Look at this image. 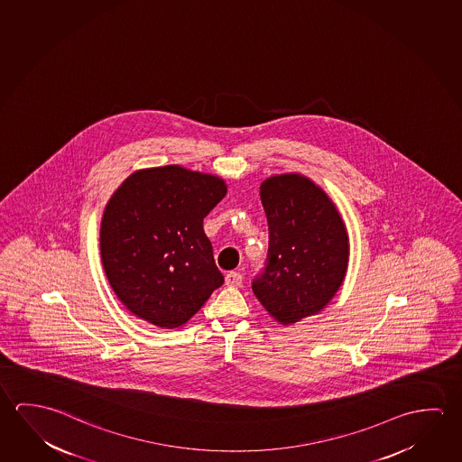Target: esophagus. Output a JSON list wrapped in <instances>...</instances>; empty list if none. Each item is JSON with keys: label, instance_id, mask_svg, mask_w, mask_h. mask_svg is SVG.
I'll use <instances>...</instances> for the list:
<instances>
[{"label": "esophagus", "instance_id": "esophagus-1", "mask_svg": "<svg viewBox=\"0 0 462 462\" xmlns=\"http://www.w3.org/2000/svg\"><path fill=\"white\" fill-rule=\"evenodd\" d=\"M243 282V275L240 273H228L226 275V283H227L228 287H240Z\"/></svg>", "mask_w": 462, "mask_h": 462}]
</instances>
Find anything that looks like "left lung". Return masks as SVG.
I'll return each mask as SVG.
<instances>
[{
  "mask_svg": "<svg viewBox=\"0 0 462 462\" xmlns=\"http://www.w3.org/2000/svg\"><path fill=\"white\" fill-rule=\"evenodd\" d=\"M269 250L253 291L283 326L319 314L348 269L346 227L326 191L300 174L273 175L261 185Z\"/></svg>",
  "mask_w": 462,
  "mask_h": 462,
  "instance_id": "left-lung-1",
  "label": "left lung"
}]
</instances>
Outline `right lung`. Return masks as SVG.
<instances>
[{
	"mask_svg": "<svg viewBox=\"0 0 462 462\" xmlns=\"http://www.w3.org/2000/svg\"><path fill=\"white\" fill-rule=\"evenodd\" d=\"M226 193L219 177L180 166L136 171L116 189L99 246L107 280L130 312L177 328L224 283L203 219Z\"/></svg>",
	"mask_w": 462,
	"mask_h": 462,
	"instance_id": "add662e5",
	"label": "right lung"
}]
</instances>
